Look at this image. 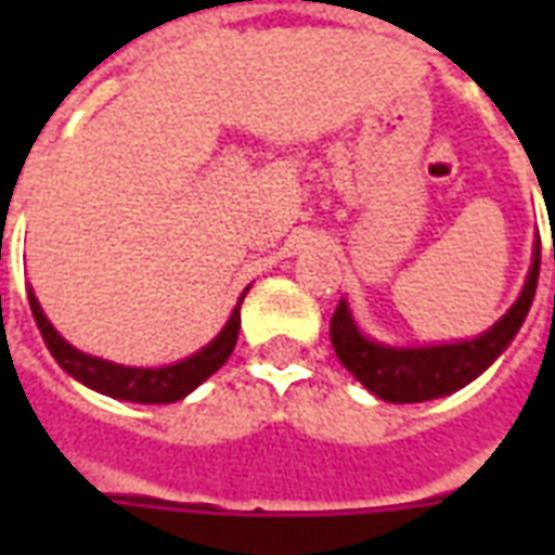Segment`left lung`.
Here are the masks:
<instances>
[{
	"label": "left lung",
	"instance_id": "obj_1",
	"mask_svg": "<svg viewBox=\"0 0 555 555\" xmlns=\"http://www.w3.org/2000/svg\"><path fill=\"white\" fill-rule=\"evenodd\" d=\"M538 270H541V241H535L532 267H529V276H526L517 302L490 326L488 333L469 338V341L428 345V348H389V345L362 336L345 300L338 302L333 321H330V341H333L341 365L369 392L384 401L418 404V401H430V398L452 396L466 384H473L478 374L512 345V338L517 336V330L529 314L532 297H535Z\"/></svg>",
	"mask_w": 555,
	"mask_h": 555
}]
</instances>
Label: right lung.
Returning a JSON list of instances; mask_svg holds the SVG:
<instances>
[{"label":"right lung","mask_w":555,"mask_h":555,"mask_svg":"<svg viewBox=\"0 0 555 555\" xmlns=\"http://www.w3.org/2000/svg\"><path fill=\"white\" fill-rule=\"evenodd\" d=\"M246 291H243L241 300L234 306L229 324L222 326V333L210 345H205L193 357L175 362V365H163V369H133V365H118V362L82 353V350L67 345L65 338L55 333V326L47 321L41 302H38V297L31 291L29 306L31 314H35V324L41 330L43 341H47V348L55 357V362L70 377H77L79 384H86L94 392H101V396L118 398V401H133V404H171V401H181L183 396H190L195 386L205 384L210 374L219 372L225 365L231 350L237 345V333H241V302L246 297Z\"/></svg>","instance_id":"obj_1"}]
</instances>
